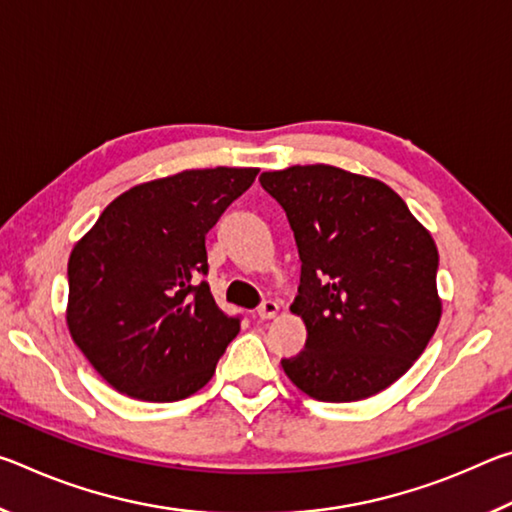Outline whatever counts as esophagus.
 <instances>
[{"mask_svg":"<svg viewBox=\"0 0 512 512\" xmlns=\"http://www.w3.org/2000/svg\"><path fill=\"white\" fill-rule=\"evenodd\" d=\"M277 309H280V307H277L275 300H264L257 309V316H259V320H271V318H275Z\"/></svg>","mask_w":512,"mask_h":512,"instance_id":"34e87169","label":"esophagus"}]
</instances>
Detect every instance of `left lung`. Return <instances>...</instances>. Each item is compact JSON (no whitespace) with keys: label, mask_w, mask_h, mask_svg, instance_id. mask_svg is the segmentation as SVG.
<instances>
[{"label":"left lung","mask_w":512,"mask_h":512,"mask_svg":"<svg viewBox=\"0 0 512 512\" xmlns=\"http://www.w3.org/2000/svg\"><path fill=\"white\" fill-rule=\"evenodd\" d=\"M300 255L291 311L305 350L287 377L320 402H357L400 379L427 348L443 305L438 248L391 187L329 164L266 171Z\"/></svg>","instance_id":"left-lung-1"}]
</instances>
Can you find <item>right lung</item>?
Listing matches in <instances>:
<instances>
[{
    "mask_svg": "<svg viewBox=\"0 0 512 512\" xmlns=\"http://www.w3.org/2000/svg\"><path fill=\"white\" fill-rule=\"evenodd\" d=\"M259 169H192L117 196L67 264V327L128 397L178 402L212 379L239 316L212 298L205 235Z\"/></svg>",
    "mask_w": 512,
    "mask_h": 512,
    "instance_id": "obj_1",
    "label": "right lung"
}]
</instances>
